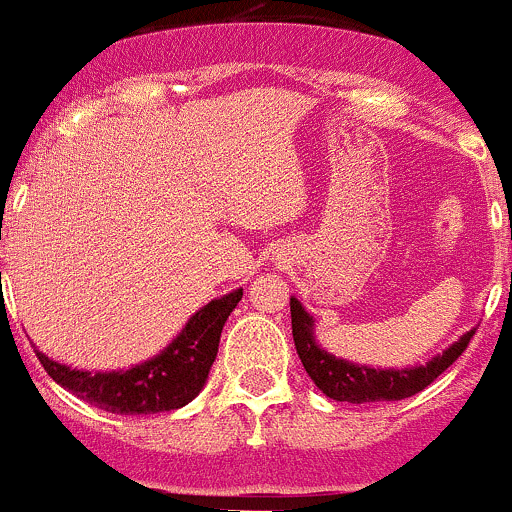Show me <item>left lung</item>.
I'll return each instance as SVG.
<instances>
[{
	"label": "left lung",
	"instance_id": "1",
	"mask_svg": "<svg viewBox=\"0 0 512 512\" xmlns=\"http://www.w3.org/2000/svg\"><path fill=\"white\" fill-rule=\"evenodd\" d=\"M292 336L297 353L304 363L306 373L314 380L316 387L326 397L338 402H397L405 397L417 395L424 387L432 385L434 380L466 351L469 341L476 333V328L446 348L444 353L429 360L427 365L407 370H375L365 365H353L346 360H338L336 355L321 351L314 341V319L304 311V306L297 299H292Z\"/></svg>",
	"mask_w": 512,
	"mask_h": 512
}]
</instances>
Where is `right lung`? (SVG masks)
Segmentation results:
<instances>
[{"label": "right lung", "mask_w": 512, "mask_h": 512, "mask_svg": "<svg viewBox=\"0 0 512 512\" xmlns=\"http://www.w3.org/2000/svg\"><path fill=\"white\" fill-rule=\"evenodd\" d=\"M242 299V289L213 299L191 316L184 331L166 351L122 373H88L56 363L36 351L43 370L80 400L112 414H157L188 405L203 390L215 355L220 331L230 311Z\"/></svg>", "instance_id": "1"}]
</instances>
